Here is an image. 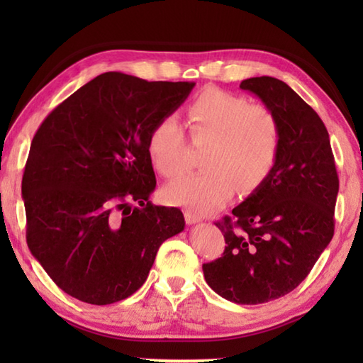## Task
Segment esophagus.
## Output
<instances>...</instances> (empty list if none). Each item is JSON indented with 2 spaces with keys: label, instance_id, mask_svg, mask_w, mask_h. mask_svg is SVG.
<instances>
[{
  "label": "esophagus",
  "instance_id": "obj_1",
  "mask_svg": "<svg viewBox=\"0 0 363 363\" xmlns=\"http://www.w3.org/2000/svg\"><path fill=\"white\" fill-rule=\"evenodd\" d=\"M184 217H186L187 225H195V223H199V221H201V218H199L198 215L191 213L190 211H186V213H184Z\"/></svg>",
  "mask_w": 363,
  "mask_h": 363
}]
</instances>
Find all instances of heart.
<instances>
[{
    "label": "heart",
    "instance_id": "b5f03b06",
    "mask_svg": "<svg viewBox=\"0 0 363 363\" xmlns=\"http://www.w3.org/2000/svg\"><path fill=\"white\" fill-rule=\"evenodd\" d=\"M194 143L209 142L203 152L204 172L169 182L164 198L196 215L226 204L237 186L256 189L272 172L279 151V123L265 106L243 96L207 89L187 107ZM187 135L174 115L159 118L150 130L148 154L159 174L168 179L187 172Z\"/></svg>",
    "mask_w": 363,
    "mask_h": 363
}]
</instances>
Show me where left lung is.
I'll use <instances>...</instances> for the list:
<instances>
[{
	"mask_svg": "<svg viewBox=\"0 0 363 363\" xmlns=\"http://www.w3.org/2000/svg\"><path fill=\"white\" fill-rule=\"evenodd\" d=\"M240 89L279 123V151L260 186L215 225L225 252L203 265L206 282L237 304H262L295 290L334 235L338 176L318 113L287 84L260 76Z\"/></svg>",
	"mask_w": 363,
	"mask_h": 363,
	"instance_id": "1",
	"label": "left lung"
}]
</instances>
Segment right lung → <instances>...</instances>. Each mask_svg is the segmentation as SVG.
Instances as JSON below:
<instances>
[{"instance_id": "obj_1", "label": "right lung", "mask_w": 363, "mask_h": 363, "mask_svg": "<svg viewBox=\"0 0 363 363\" xmlns=\"http://www.w3.org/2000/svg\"><path fill=\"white\" fill-rule=\"evenodd\" d=\"M194 87L107 72L37 129L21 181L26 242L70 296L95 306L130 296L159 246L184 230L181 209L150 201L156 176L148 135Z\"/></svg>"}]
</instances>
